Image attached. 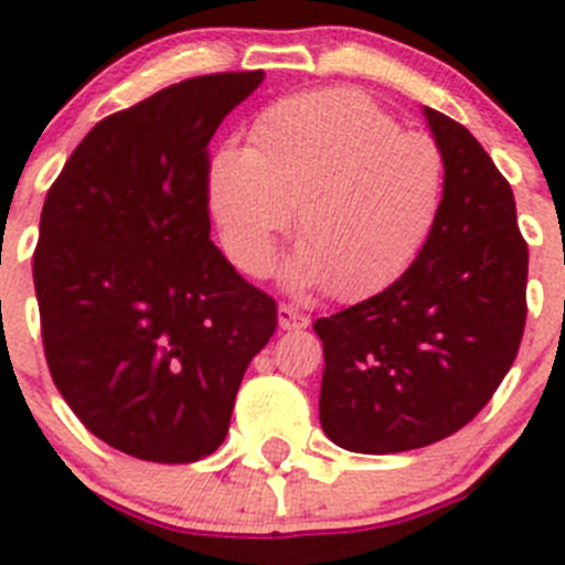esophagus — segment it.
<instances>
[{"instance_id": "esophagus-1", "label": "esophagus", "mask_w": 565, "mask_h": 565, "mask_svg": "<svg viewBox=\"0 0 565 565\" xmlns=\"http://www.w3.org/2000/svg\"><path fill=\"white\" fill-rule=\"evenodd\" d=\"M278 327L281 329H307L309 327V315L307 312H298L295 307H287V303H281L278 307Z\"/></svg>"}]
</instances>
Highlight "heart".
<instances>
[{
    "mask_svg": "<svg viewBox=\"0 0 565 565\" xmlns=\"http://www.w3.org/2000/svg\"><path fill=\"white\" fill-rule=\"evenodd\" d=\"M447 169L439 143L403 131L354 89L289 95L258 111L250 149L211 160L207 196L238 270L270 273L295 213L303 245L292 287H329L340 301L380 292L408 270L439 225Z\"/></svg>",
    "mask_w": 565,
    "mask_h": 565,
    "instance_id": "heart-1",
    "label": "heart"
}]
</instances>
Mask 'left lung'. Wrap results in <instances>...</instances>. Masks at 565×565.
<instances>
[{
	"mask_svg": "<svg viewBox=\"0 0 565 565\" xmlns=\"http://www.w3.org/2000/svg\"><path fill=\"white\" fill-rule=\"evenodd\" d=\"M425 118L447 169L434 236L383 292L315 320L320 425L354 454H403L465 428L526 327L530 250L510 182L465 126L436 109Z\"/></svg>",
	"mask_w": 565,
	"mask_h": 565,
	"instance_id": "8db88e82",
	"label": "left lung"
}]
</instances>
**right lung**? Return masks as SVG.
<instances>
[{
    "mask_svg": "<svg viewBox=\"0 0 565 565\" xmlns=\"http://www.w3.org/2000/svg\"><path fill=\"white\" fill-rule=\"evenodd\" d=\"M264 81L216 73L100 120L50 185L33 253L44 358L89 434L188 465L225 441L276 301L211 242L207 143Z\"/></svg>",
    "mask_w": 565,
    "mask_h": 565,
    "instance_id": "1",
    "label": "right lung"
}]
</instances>
